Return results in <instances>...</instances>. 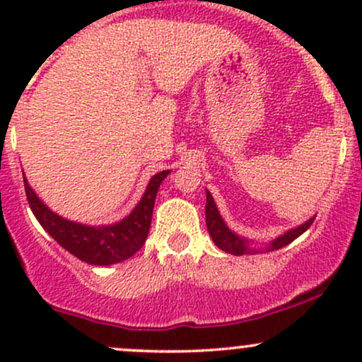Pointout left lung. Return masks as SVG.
I'll use <instances>...</instances> for the list:
<instances>
[{"mask_svg":"<svg viewBox=\"0 0 362 362\" xmlns=\"http://www.w3.org/2000/svg\"><path fill=\"white\" fill-rule=\"evenodd\" d=\"M313 221H315V216L313 218H310L308 221L300 224V226L293 228V230H288L284 235L274 238L272 242L265 245V247L257 248V247H253L252 240L245 238V236H240L238 233H235L233 230H230V228H228V224L224 223L221 214H219L218 206H216L213 195H211L209 190L206 189V226H207V231H209L213 242L218 245V248H221V250L226 253H231V255L240 257V255H253V253H259V252L279 250V248L286 247V245L294 242L298 236L305 233Z\"/></svg>","mask_w":362,"mask_h":362,"instance_id":"1","label":"left lung"}]
</instances>
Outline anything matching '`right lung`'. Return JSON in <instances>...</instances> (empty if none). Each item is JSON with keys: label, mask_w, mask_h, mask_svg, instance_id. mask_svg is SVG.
Wrapping results in <instances>:
<instances>
[{"label": "right lung", "mask_w": 362, "mask_h": 362, "mask_svg": "<svg viewBox=\"0 0 362 362\" xmlns=\"http://www.w3.org/2000/svg\"><path fill=\"white\" fill-rule=\"evenodd\" d=\"M168 173L170 170H163L151 177L141 201L126 218L102 226H90L62 218L40 201L27 182V177H23V184L27 201L37 221L62 248L86 264L112 265L131 259L146 242L158 189Z\"/></svg>", "instance_id": "add662e5"}]
</instances>
